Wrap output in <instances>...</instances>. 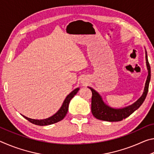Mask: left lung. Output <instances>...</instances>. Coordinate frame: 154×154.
Segmentation results:
<instances>
[{
  "mask_svg": "<svg viewBox=\"0 0 154 154\" xmlns=\"http://www.w3.org/2000/svg\"><path fill=\"white\" fill-rule=\"evenodd\" d=\"M145 59L148 70V75L147 80H146L144 92H143L142 96L138 99L136 102L131 105L122 109L112 108L104 103L102 97L95 90L90 87H88L92 92L91 110H92V115L96 119L106 122L122 121V119L126 118L127 117L130 116L134 111L140 107V106L144 102L146 96H147L151 79V69L149 63L148 62L147 51H145Z\"/></svg>",
  "mask_w": 154,
  "mask_h": 154,
  "instance_id": "1",
  "label": "left lung"
}]
</instances>
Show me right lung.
I'll return each mask as SVG.
<instances>
[{"label":"right lung","instance_id":"right-lung-1","mask_svg":"<svg viewBox=\"0 0 154 154\" xmlns=\"http://www.w3.org/2000/svg\"><path fill=\"white\" fill-rule=\"evenodd\" d=\"M79 90V88H77L76 89H75L73 91H72V92L66 96V98H65L63 103H62V106L60 107V109L57 111V113L54 114V116L49 117L48 118H46L44 119H35L28 118L27 117L22 116H22L24 117L25 119H26L27 120L31 122V123H32L35 125H38V126H47V125H50V124L57 123V122L61 121L62 119H64L65 116H66L68 110H69V105L70 101H71V99L74 97V96L76 94Z\"/></svg>","mask_w":154,"mask_h":154}]
</instances>
